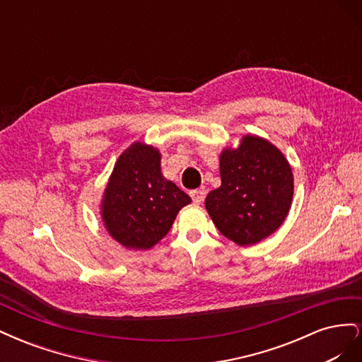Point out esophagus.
Segmentation results:
<instances>
[{
	"label": "esophagus",
	"instance_id": "34e87169",
	"mask_svg": "<svg viewBox=\"0 0 362 362\" xmlns=\"http://www.w3.org/2000/svg\"><path fill=\"white\" fill-rule=\"evenodd\" d=\"M190 196H192V199H193V202L196 205H201L204 202V199H205V189L204 187L196 189V190L190 192Z\"/></svg>",
	"mask_w": 362,
	"mask_h": 362
}]
</instances>
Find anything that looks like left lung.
<instances>
[{"label":"left lung","mask_w":362,"mask_h":362,"mask_svg":"<svg viewBox=\"0 0 362 362\" xmlns=\"http://www.w3.org/2000/svg\"><path fill=\"white\" fill-rule=\"evenodd\" d=\"M221 187L205 198L206 213L226 238L250 246L284 223L291 208L294 178L288 160L264 137L245 134L218 156Z\"/></svg>","instance_id":"left-lung-1"}]
</instances>
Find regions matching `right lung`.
Segmentation results:
<instances>
[{"label": "right lung", "instance_id": "add662e5", "mask_svg": "<svg viewBox=\"0 0 362 362\" xmlns=\"http://www.w3.org/2000/svg\"><path fill=\"white\" fill-rule=\"evenodd\" d=\"M192 202L161 173L158 148L134 141L115 163L103 193L105 231L129 250H149L166 237L182 206Z\"/></svg>", "mask_w": 362, "mask_h": 362}]
</instances>
